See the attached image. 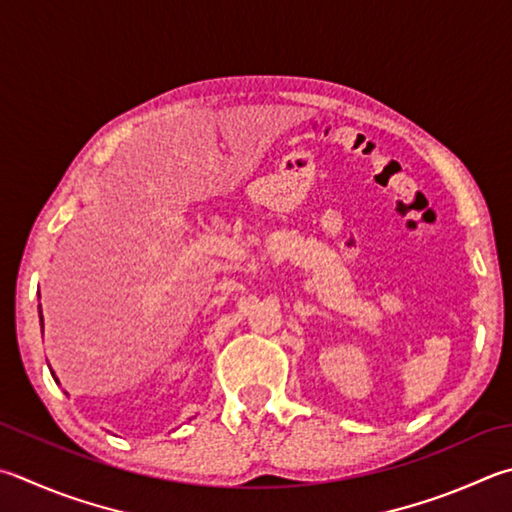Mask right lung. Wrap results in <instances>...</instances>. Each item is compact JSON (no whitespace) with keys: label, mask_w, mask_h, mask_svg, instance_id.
<instances>
[{"label":"right lung","mask_w":512,"mask_h":512,"mask_svg":"<svg viewBox=\"0 0 512 512\" xmlns=\"http://www.w3.org/2000/svg\"><path fill=\"white\" fill-rule=\"evenodd\" d=\"M40 320H42V311H40Z\"/></svg>","instance_id":"obj_1"}]
</instances>
